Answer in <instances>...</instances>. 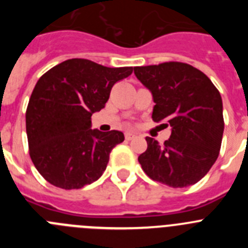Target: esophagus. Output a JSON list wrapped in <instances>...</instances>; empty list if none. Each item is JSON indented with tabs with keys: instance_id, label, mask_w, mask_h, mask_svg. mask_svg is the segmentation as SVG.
Masks as SVG:
<instances>
[{
	"instance_id": "1",
	"label": "esophagus",
	"mask_w": 248,
	"mask_h": 248,
	"mask_svg": "<svg viewBox=\"0 0 248 248\" xmlns=\"http://www.w3.org/2000/svg\"><path fill=\"white\" fill-rule=\"evenodd\" d=\"M137 137L135 134H133V133H126L125 134V139L126 140H131V139H134V138Z\"/></svg>"
}]
</instances>
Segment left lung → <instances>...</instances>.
Returning <instances> with one entry per match:
<instances>
[{
	"mask_svg": "<svg viewBox=\"0 0 248 248\" xmlns=\"http://www.w3.org/2000/svg\"><path fill=\"white\" fill-rule=\"evenodd\" d=\"M151 92L153 120L171 126L164 145L146 137L148 148L138 160L150 179L171 187L194 185L218 156L223 134L222 99L210 78L192 65L166 62L134 67Z\"/></svg>",
	"mask_w": 248,
	"mask_h": 248,
	"instance_id": "left-lung-1",
	"label": "left lung"
}]
</instances>
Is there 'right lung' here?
Here are the masks:
<instances>
[{"mask_svg":"<svg viewBox=\"0 0 248 248\" xmlns=\"http://www.w3.org/2000/svg\"><path fill=\"white\" fill-rule=\"evenodd\" d=\"M131 73L133 67L73 58L39 78L26 111V131L31 159L48 183L80 189L102 176L124 134L92 129L91 118L104 108L113 85Z\"/></svg>","mask_w":248,"mask_h":248,"instance_id":"right-lung-1","label":"right lung"}]
</instances>
